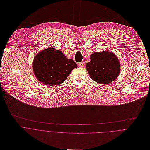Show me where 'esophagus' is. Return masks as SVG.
I'll use <instances>...</instances> for the list:
<instances>
[{"instance_id": "obj_1", "label": "esophagus", "mask_w": 150, "mask_h": 150, "mask_svg": "<svg viewBox=\"0 0 150 150\" xmlns=\"http://www.w3.org/2000/svg\"><path fill=\"white\" fill-rule=\"evenodd\" d=\"M78 66L80 67H83V63L82 62H80V63H78Z\"/></svg>"}]
</instances>
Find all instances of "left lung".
I'll list each match as a JSON object with an SVG mask.
<instances>
[{"label":"left lung","mask_w":150,"mask_h":150,"mask_svg":"<svg viewBox=\"0 0 150 150\" xmlns=\"http://www.w3.org/2000/svg\"><path fill=\"white\" fill-rule=\"evenodd\" d=\"M86 67L92 80L105 85L116 79L121 65L115 54L105 51L93 52L91 55V62L86 64Z\"/></svg>","instance_id":"left-lung-1"}]
</instances>
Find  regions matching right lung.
Wrapping results in <instances>:
<instances>
[{"instance_id":"right-lung-1","label":"right lung","mask_w":150,"mask_h":150,"mask_svg":"<svg viewBox=\"0 0 150 150\" xmlns=\"http://www.w3.org/2000/svg\"><path fill=\"white\" fill-rule=\"evenodd\" d=\"M77 67L72 59L67 58L61 51L51 47L39 52L33 64L37 79L48 86L61 84Z\"/></svg>"}]
</instances>
